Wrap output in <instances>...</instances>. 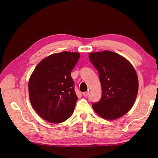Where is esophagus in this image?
<instances>
[{
	"label": "esophagus",
	"instance_id": "1",
	"mask_svg": "<svg viewBox=\"0 0 158 158\" xmlns=\"http://www.w3.org/2000/svg\"><path fill=\"white\" fill-rule=\"evenodd\" d=\"M89 95V92H83V96L84 97H87Z\"/></svg>",
	"mask_w": 158,
	"mask_h": 158
}]
</instances>
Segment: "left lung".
<instances>
[{
	"label": "left lung",
	"instance_id": "obj_1",
	"mask_svg": "<svg viewBox=\"0 0 158 158\" xmlns=\"http://www.w3.org/2000/svg\"><path fill=\"white\" fill-rule=\"evenodd\" d=\"M98 70L102 98L93 104L94 111L102 118L114 120L132 109L138 94L139 79L132 64L118 53L105 50L89 54Z\"/></svg>",
	"mask_w": 158,
	"mask_h": 158
}]
</instances>
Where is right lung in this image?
<instances>
[{"instance_id":"right-lung-1","label":"right lung","mask_w":158,"mask_h":158,"mask_svg":"<svg viewBox=\"0 0 158 158\" xmlns=\"http://www.w3.org/2000/svg\"><path fill=\"white\" fill-rule=\"evenodd\" d=\"M80 53L63 52L43 59L28 82L31 105L43 119L53 123L65 122L73 115L78 98L71 71Z\"/></svg>"}]
</instances>
